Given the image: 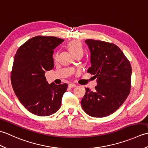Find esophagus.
<instances>
[{
  "label": "esophagus",
  "instance_id": "esophagus-1",
  "mask_svg": "<svg viewBox=\"0 0 148 148\" xmlns=\"http://www.w3.org/2000/svg\"><path fill=\"white\" fill-rule=\"evenodd\" d=\"M76 85L75 84H74V83H70L69 84V88H74V87H76Z\"/></svg>",
  "mask_w": 148,
  "mask_h": 148
}]
</instances>
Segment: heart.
<instances>
[{
    "label": "heart",
    "instance_id": "b5f03b06",
    "mask_svg": "<svg viewBox=\"0 0 148 148\" xmlns=\"http://www.w3.org/2000/svg\"><path fill=\"white\" fill-rule=\"evenodd\" d=\"M68 47H69V50H70V51L73 55L78 53H83V52L82 45H81V44L79 42L77 41V40H73V41H71L69 44ZM57 57H58V53H56L54 55L53 58H54V60H56Z\"/></svg>",
    "mask_w": 148,
    "mask_h": 148
}]
</instances>
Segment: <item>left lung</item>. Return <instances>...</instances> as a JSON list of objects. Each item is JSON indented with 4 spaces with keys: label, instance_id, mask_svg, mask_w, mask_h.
<instances>
[{
    "label": "left lung",
    "instance_id": "1",
    "mask_svg": "<svg viewBox=\"0 0 148 148\" xmlns=\"http://www.w3.org/2000/svg\"><path fill=\"white\" fill-rule=\"evenodd\" d=\"M92 66L87 72L97 78L95 91L85 88L81 106L92 117H106L114 113L130 92L132 67L123 53L114 44L86 39Z\"/></svg>",
    "mask_w": 148,
    "mask_h": 148
}]
</instances>
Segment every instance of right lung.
<instances>
[{"instance_id": "obj_1", "label": "right lung", "mask_w": 148, "mask_h": 148, "mask_svg": "<svg viewBox=\"0 0 148 148\" xmlns=\"http://www.w3.org/2000/svg\"><path fill=\"white\" fill-rule=\"evenodd\" d=\"M64 41L55 37H32L17 50L11 80L20 102L34 114L47 116L61 107L67 84H48L45 72L54 67L53 50Z\"/></svg>"}]
</instances>
